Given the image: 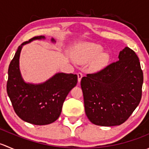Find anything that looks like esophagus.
<instances>
[{
  "label": "esophagus",
  "instance_id": "obj_1",
  "mask_svg": "<svg viewBox=\"0 0 149 149\" xmlns=\"http://www.w3.org/2000/svg\"><path fill=\"white\" fill-rule=\"evenodd\" d=\"M77 76H78V81H79V82L81 81V78L83 77V74L79 72V73H77Z\"/></svg>",
  "mask_w": 149,
  "mask_h": 149
}]
</instances>
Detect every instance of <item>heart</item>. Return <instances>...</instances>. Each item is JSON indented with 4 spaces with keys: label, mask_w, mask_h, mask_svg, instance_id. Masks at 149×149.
Wrapping results in <instances>:
<instances>
[{
    "label": "heart",
    "mask_w": 149,
    "mask_h": 149,
    "mask_svg": "<svg viewBox=\"0 0 149 149\" xmlns=\"http://www.w3.org/2000/svg\"><path fill=\"white\" fill-rule=\"evenodd\" d=\"M102 47L97 44H85L81 47L79 50L76 55V60L79 62L85 63L96 58L93 63V67L95 68H100L104 66L109 60V56L105 53H102Z\"/></svg>",
    "instance_id": "b5f03b06"
}]
</instances>
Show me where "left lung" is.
I'll return each mask as SVG.
<instances>
[{
	"label": "left lung",
	"mask_w": 149,
	"mask_h": 149,
	"mask_svg": "<svg viewBox=\"0 0 149 149\" xmlns=\"http://www.w3.org/2000/svg\"><path fill=\"white\" fill-rule=\"evenodd\" d=\"M118 58L81 81L86 115L97 125L123 124L141 102L143 75L139 57L126 47Z\"/></svg>",
	"instance_id": "obj_1"
}]
</instances>
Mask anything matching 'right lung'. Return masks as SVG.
<instances>
[{"label": "right lung", "mask_w": 149, "mask_h": 149, "mask_svg": "<svg viewBox=\"0 0 149 149\" xmlns=\"http://www.w3.org/2000/svg\"><path fill=\"white\" fill-rule=\"evenodd\" d=\"M42 38L45 37H34L18 47L8 67L6 86L7 94L16 115L24 121L37 125L50 124L59 118L66 97L78 81L77 75L63 73H57L38 85L24 81L19 66L22 46ZM52 41H55L54 39Z\"/></svg>", "instance_id": "add662e5"}]
</instances>
